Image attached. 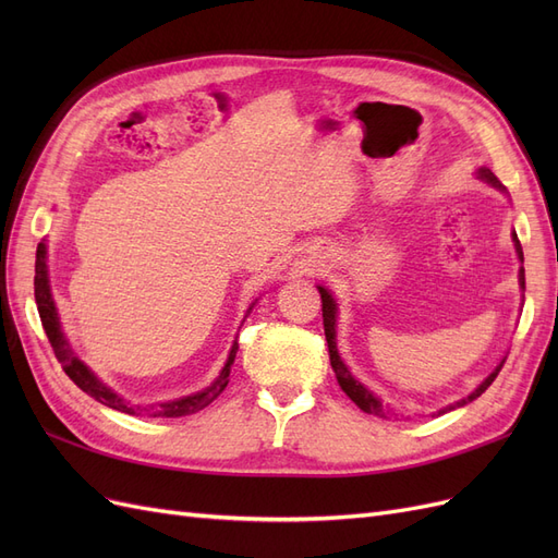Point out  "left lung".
Returning <instances> with one entry per match:
<instances>
[{"mask_svg": "<svg viewBox=\"0 0 558 558\" xmlns=\"http://www.w3.org/2000/svg\"><path fill=\"white\" fill-rule=\"evenodd\" d=\"M482 179H486L488 183H494V185H498V189H502V185L498 183V179L488 172V170H482V174H480ZM514 246H517V253H519V258H521V263H523V251H521V244H519V240H517V234H514ZM519 283H521V289H526V277H523V267H521V272H519ZM318 293H320V310H324V330H326V342H328V353H330V365H332V369H335V375H337V381H340V386H342V391L359 404V408L365 412V414H377V416H384V410H381V402L367 391V388L361 384V381H356L351 377V373L347 369V365L342 363V359H340V353H337V347H335V302H332V295L324 289V286H318ZM505 363V361H502ZM502 363L494 369L492 375H488L477 388H475V393H470L465 400H461V402H456V404H451V408H445L440 414H445V412H449V410H456V408H463L465 402H472L475 398H480L488 386L494 384V379L498 377V373H500V367H502Z\"/></svg>", "mask_w": 558, "mask_h": 558, "instance_id": "left-lung-1", "label": "left lung"}]
</instances>
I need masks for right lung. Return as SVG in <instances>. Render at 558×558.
I'll list each match as a JSON object with an SVG mask.
<instances>
[{
	"label": "right lung",
	"mask_w": 558,
	"mask_h": 558,
	"mask_svg": "<svg viewBox=\"0 0 558 558\" xmlns=\"http://www.w3.org/2000/svg\"><path fill=\"white\" fill-rule=\"evenodd\" d=\"M35 300H37V310H39V316H41V326L48 335V342L50 347H53L56 351V359L60 361L62 369L66 373V377H70L83 393H88L90 398H95L97 402L107 404V408L111 410H118V412H128V414H142V412H148L150 416H165V418H177V416H185V414H195L199 410H205L207 404H211L218 396L223 393V388L228 386V377H230V365L234 361V353H238V342L232 344L230 349V356H228V363L226 367L221 369V375H218V379L207 386L205 391H199L195 396H185L181 400H174V402H165V404H158V408H128V404L123 402L121 396H116L111 388H107L102 381H99L90 369L83 365L76 356L74 351L70 349V344H66L64 335L60 330V320H58V312H56V305H53V298H50V289H48V275H46V246L39 244L37 246V263H35Z\"/></svg>",
	"instance_id": "1"
}]
</instances>
